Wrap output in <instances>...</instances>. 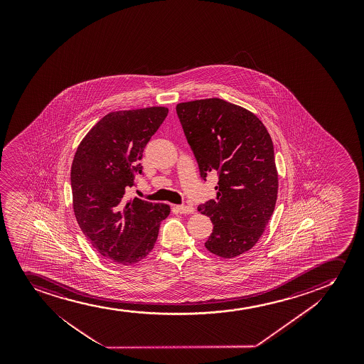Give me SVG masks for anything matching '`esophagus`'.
I'll list each match as a JSON object with an SVG mask.
<instances>
[{
    "mask_svg": "<svg viewBox=\"0 0 364 364\" xmlns=\"http://www.w3.org/2000/svg\"><path fill=\"white\" fill-rule=\"evenodd\" d=\"M175 209L177 210V213H194V209H193L192 206H188V205H176Z\"/></svg>",
    "mask_w": 364,
    "mask_h": 364,
    "instance_id": "34e87169",
    "label": "esophagus"
}]
</instances>
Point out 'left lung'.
<instances>
[{
	"label": "left lung",
	"instance_id": "8db88e82",
	"mask_svg": "<svg viewBox=\"0 0 364 364\" xmlns=\"http://www.w3.org/2000/svg\"><path fill=\"white\" fill-rule=\"evenodd\" d=\"M201 178L218 172L216 198L198 206L213 233L205 247L223 259L259 242L276 206L278 172L267 129L255 114L220 98L176 105Z\"/></svg>",
	"mask_w": 364,
	"mask_h": 364
}]
</instances>
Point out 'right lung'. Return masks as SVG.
<instances>
[{"label":"right lung","mask_w":364,"mask_h":364,"mask_svg":"<svg viewBox=\"0 0 364 364\" xmlns=\"http://www.w3.org/2000/svg\"><path fill=\"white\" fill-rule=\"evenodd\" d=\"M165 107L113 112L81 141L71 165L73 209L97 252L115 264H137L154 247L167 204H153L125 192L142 173L146 143L167 117Z\"/></svg>","instance_id":"1"}]
</instances>
